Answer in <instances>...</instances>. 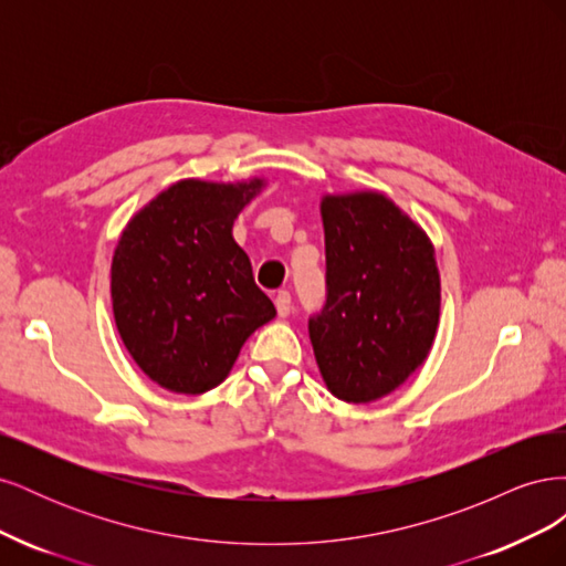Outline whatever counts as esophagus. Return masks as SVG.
I'll list each match as a JSON object with an SVG mask.
<instances>
[{
  "mask_svg": "<svg viewBox=\"0 0 566 566\" xmlns=\"http://www.w3.org/2000/svg\"><path fill=\"white\" fill-rule=\"evenodd\" d=\"M276 312H279V316H290V312H293V297H290V293L287 290H279V295H276Z\"/></svg>",
  "mask_w": 566,
  "mask_h": 566,
  "instance_id": "1",
  "label": "esophagus"
}]
</instances>
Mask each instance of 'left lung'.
I'll list each match as a JSON object with an SVG mask.
<instances>
[{
  "instance_id": "left-lung-1",
  "label": "left lung",
  "mask_w": 566,
  "mask_h": 566,
  "mask_svg": "<svg viewBox=\"0 0 566 566\" xmlns=\"http://www.w3.org/2000/svg\"><path fill=\"white\" fill-rule=\"evenodd\" d=\"M325 304L310 318L328 389L368 403L397 389L430 354L439 323L434 248L382 193L328 196Z\"/></svg>"
}]
</instances>
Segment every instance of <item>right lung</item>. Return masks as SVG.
<instances>
[{
  "mask_svg": "<svg viewBox=\"0 0 566 566\" xmlns=\"http://www.w3.org/2000/svg\"><path fill=\"white\" fill-rule=\"evenodd\" d=\"M262 188L186 179L136 214L113 254L119 337L153 382L202 394L227 378L243 342L276 316L231 227Z\"/></svg>",
  "mask_w": 566,
  "mask_h": 566,
  "instance_id": "obj_1",
  "label": "right lung"
}]
</instances>
